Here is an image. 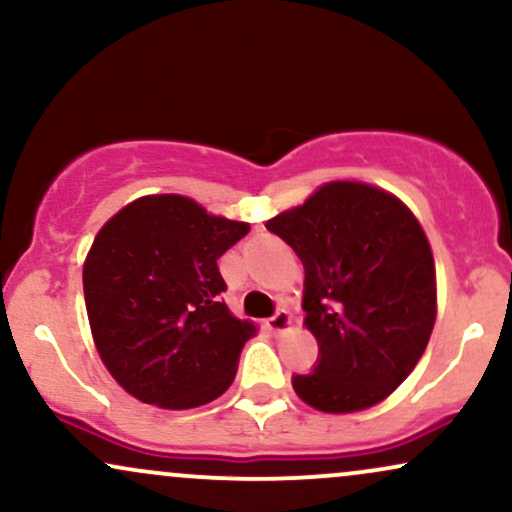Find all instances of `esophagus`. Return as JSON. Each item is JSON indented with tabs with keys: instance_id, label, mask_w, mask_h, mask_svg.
<instances>
[{
	"instance_id": "esophagus-1",
	"label": "esophagus",
	"mask_w": 512,
	"mask_h": 512,
	"mask_svg": "<svg viewBox=\"0 0 512 512\" xmlns=\"http://www.w3.org/2000/svg\"><path fill=\"white\" fill-rule=\"evenodd\" d=\"M291 325H293V320H291L289 310H279V313H276L274 317H269V320H267V327L274 334H286V332L291 330Z\"/></svg>"
}]
</instances>
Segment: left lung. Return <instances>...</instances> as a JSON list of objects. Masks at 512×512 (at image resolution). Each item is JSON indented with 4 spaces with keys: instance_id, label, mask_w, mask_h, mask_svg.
Segmentation results:
<instances>
[{
    "instance_id": "obj_1",
    "label": "left lung",
    "mask_w": 512,
    "mask_h": 512,
    "mask_svg": "<svg viewBox=\"0 0 512 512\" xmlns=\"http://www.w3.org/2000/svg\"><path fill=\"white\" fill-rule=\"evenodd\" d=\"M264 226L301 257L303 325L320 346L313 373L293 378L296 395L325 414L380 404L436 325V264L419 219L383 187L332 180Z\"/></svg>"
}]
</instances>
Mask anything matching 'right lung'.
Returning a JSON list of instances; mask_svg holds the SVG:
<instances>
[{
  "instance_id": "1",
  "label": "right lung",
  "mask_w": 512,
  "mask_h": 512,
  "mask_svg": "<svg viewBox=\"0 0 512 512\" xmlns=\"http://www.w3.org/2000/svg\"><path fill=\"white\" fill-rule=\"evenodd\" d=\"M248 231L182 195L139 197L103 223L84 262V298L93 344L122 390L195 409L231 387L257 327L221 303L216 260Z\"/></svg>"
}]
</instances>
